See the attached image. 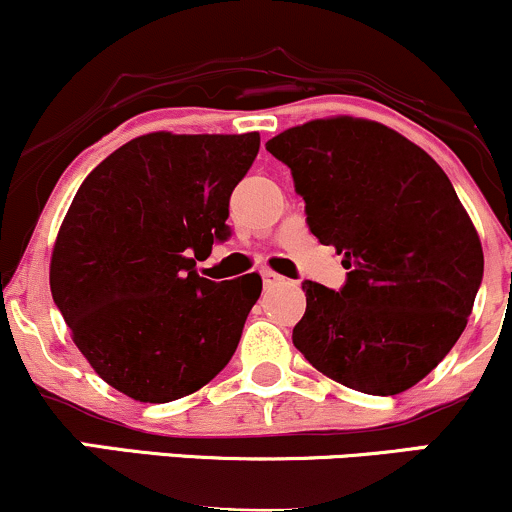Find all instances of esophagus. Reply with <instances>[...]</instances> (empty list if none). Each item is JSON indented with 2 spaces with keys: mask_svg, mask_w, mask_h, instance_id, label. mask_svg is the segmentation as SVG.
Segmentation results:
<instances>
[{
  "mask_svg": "<svg viewBox=\"0 0 512 512\" xmlns=\"http://www.w3.org/2000/svg\"><path fill=\"white\" fill-rule=\"evenodd\" d=\"M262 281H264V286H272V284H279L281 281V276L276 274V272H272V269H262Z\"/></svg>",
  "mask_w": 512,
  "mask_h": 512,
  "instance_id": "34e87169",
  "label": "esophagus"
}]
</instances>
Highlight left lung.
<instances>
[{
  "instance_id": "obj_1",
  "label": "left lung",
  "mask_w": 512,
  "mask_h": 512,
  "mask_svg": "<svg viewBox=\"0 0 512 512\" xmlns=\"http://www.w3.org/2000/svg\"><path fill=\"white\" fill-rule=\"evenodd\" d=\"M267 151L291 168L310 233L349 269L339 291L303 281L293 344L351 390H409L460 339L484 276L448 175L395 129L354 117L291 127Z\"/></svg>"
}]
</instances>
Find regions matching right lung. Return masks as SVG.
Returning a JSON list of instances; mask_svg holds the SVG:
<instances>
[{"mask_svg": "<svg viewBox=\"0 0 512 512\" xmlns=\"http://www.w3.org/2000/svg\"><path fill=\"white\" fill-rule=\"evenodd\" d=\"M257 151V132H154L81 182L52 250V301L93 370L127 397L192 395L236 354L260 274L211 281L191 255L231 238L228 202Z\"/></svg>", "mask_w": 512, "mask_h": 512, "instance_id": "obj_1", "label": "right lung"}]
</instances>
